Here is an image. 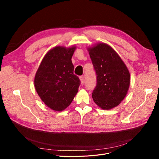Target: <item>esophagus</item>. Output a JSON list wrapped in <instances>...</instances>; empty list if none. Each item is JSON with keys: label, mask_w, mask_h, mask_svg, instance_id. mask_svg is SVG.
<instances>
[{"label": "esophagus", "mask_w": 159, "mask_h": 159, "mask_svg": "<svg viewBox=\"0 0 159 159\" xmlns=\"http://www.w3.org/2000/svg\"><path fill=\"white\" fill-rule=\"evenodd\" d=\"M80 81H81V85H84V76H80Z\"/></svg>", "instance_id": "esophagus-1"}]
</instances>
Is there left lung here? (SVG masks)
<instances>
[{"label": "left lung", "instance_id": "obj_1", "mask_svg": "<svg viewBox=\"0 0 159 159\" xmlns=\"http://www.w3.org/2000/svg\"><path fill=\"white\" fill-rule=\"evenodd\" d=\"M88 50L97 75L92 98L100 108L111 109L121 103L128 92L129 70L117 53L105 43H98Z\"/></svg>", "mask_w": 159, "mask_h": 159}]
</instances>
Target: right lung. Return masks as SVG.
Masks as SVG:
<instances>
[{
	"mask_svg": "<svg viewBox=\"0 0 159 159\" xmlns=\"http://www.w3.org/2000/svg\"><path fill=\"white\" fill-rule=\"evenodd\" d=\"M76 46H57L42 59L35 75L34 87L43 102L51 109L61 111L78 93L80 81L74 74L71 57Z\"/></svg>",
	"mask_w": 159,
	"mask_h": 159,
	"instance_id": "obj_1",
	"label": "right lung"
}]
</instances>
